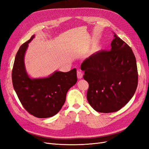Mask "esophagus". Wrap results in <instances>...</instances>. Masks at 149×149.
<instances>
[{"instance_id": "34e87169", "label": "esophagus", "mask_w": 149, "mask_h": 149, "mask_svg": "<svg viewBox=\"0 0 149 149\" xmlns=\"http://www.w3.org/2000/svg\"><path fill=\"white\" fill-rule=\"evenodd\" d=\"M83 71L80 70H78L77 71V76H78V79H81L83 78Z\"/></svg>"}]
</instances>
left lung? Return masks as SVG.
<instances>
[{
    "instance_id": "left-lung-1",
    "label": "left lung",
    "mask_w": 149,
    "mask_h": 149,
    "mask_svg": "<svg viewBox=\"0 0 149 149\" xmlns=\"http://www.w3.org/2000/svg\"><path fill=\"white\" fill-rule=\"evenodd\" d=\"M109 51L93 54L81 65L89 83L87 100L103 113L120 110L134 95L138 84L136 57L132 49L115 33Z\"/></svg>"
}]
</instances>
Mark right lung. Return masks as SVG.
I'll use <instances>...</instances> for the list:
<instances>
[{
	"label": "right lung",
	"instance_id": "right-lung-1",
	"mask_svg": "<svg viewBox=\"0 0 149 149\" xmlns=\"http://www.w3.org/2000/svg\"><path fill=\"white\" fill-rule=\"evenodd\" d=\"M35 35L17 52L12 69L13 86L22 106L38 118H50L60 111L69 89L77 82L76 69L68 72L56 71L47 78H31L26 71L24 57L29 43Z\"/></svg>",
	"mask_w": 149,
	"mask_h": 149
}]
</instances>
